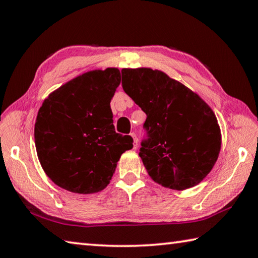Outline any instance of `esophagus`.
<instances>
[{"instance_id":"34e87169","label":"esophagus","mask_w":258,"mask_h":258,"mask_svg":"<svg viewBox=\"0 0 258 258\" xmlns=\"http://www.w3.org/2000/svg\"><path fill=\"white\" fill-rule=\"evenodd\" d=\"M131 137L133 138V149H137V148H138V143H139L138 138H137V134H135V133H131Z\"/></svg>"}]
</instances>
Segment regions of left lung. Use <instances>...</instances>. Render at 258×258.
<instances>
[{
    "mask_svg": "<svg viewBox=\"0 0 258 258\" xmlns=\"http://www.w3.org/2000/svg\"><path fill=\"white\" fill-rule=\"evenodd\" d=\"M125 93L146 112L139 156L150 177L173 190L202 182L221 150V130L197 93L160 71L121 69Z\"/></svg>",
    "mask_w": 258,
    "mask_h": 258,
    "instance_id": "1",
    "label": "left lung"
}]
</instances>
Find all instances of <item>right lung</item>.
Masks as SVG:
<instances>
[{
	"label": "right lung",
	"mask_w": 258,
	"mask_h": 258,
	"mask_svg": "<svg viewBox=\"0 0 258 258\" xmlns=\"http://www.w3.org/2000/svg\"><path fill=\"white\" fill-rule=\"evenodd\" d=\"M120 84L117 68L87 72L60 86L38 110L34 137L38 160L56 185L75 194L106 187L117 161L133 148L116 133L110 101Z\"/></svg>",
	"instance_id": "right-lung-1"
}]
</instances>
